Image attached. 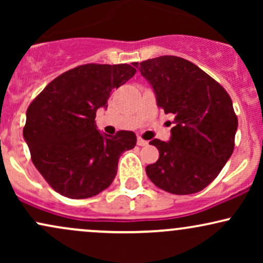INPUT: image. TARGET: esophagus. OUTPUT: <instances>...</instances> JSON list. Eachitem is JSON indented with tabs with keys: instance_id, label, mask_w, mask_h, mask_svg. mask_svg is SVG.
<instances>
[{
	"instance_id": "34e87169",
	"label": "esophagus",
	"mask_w": 263,
	"mask_h": 263,
	"mask_svg": "<svg viewBox=\"0 0 263 263\" xmlns=\"http://www.w3.org/2000/svg\"><path fill=\"white\" fill-rule=\"evenodd\" d=\"M137 144H138V146H147V144H148V141H146V140H143V138L138 137L137 138Z\"/></svg>"
}]
</instances>
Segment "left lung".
<instances>
[{"mask_svg": "<svg viewBox=\"0 0 263 263\" xmlns=\"http://www.w3.org/2000/svg\"><path fill=\"white\" fill-rule=\"evenodd\" d=\"M134 65L152 85L157 105L174 116L170 142H149L159 158L147 165V176L172 194L200 192L234 152L237 116L231 98L210 75L179 57L162 55Z\"/></svg>", "mask_w": 263, "mask_h": 263, "instance_id": "left-lung-1", "label": "left lung"}]
</instances>
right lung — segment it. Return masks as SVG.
Listing matches in <instances>:
<instances>
[{
  "label": "right lung",
  "mask_w": 263,
  "mask_h": 263,
  "mask_svg": "<svg viewBox=\"0 0 263 263\" xmlns=\"http://www.w3.org/2000/svg\"><path fill=\"white\" fill-rule=\"evenodd\" d=\"M136 73L128 64H84L65 71L27 108L23 137L33 164L52 188L86 199L110 186L122 152L136 146L132 131L96 129V111Z\"/></svg>",
  "instance_id": "right-lung-1"
}]
</instances>
